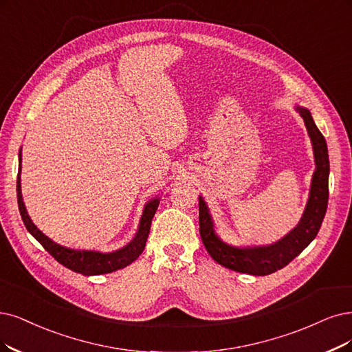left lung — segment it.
Instances as JSON below:
<instances>
[{
  "label": "left lung",
  "mask_w": 352,
  "mask_h": 352,
  "mask_svg": "<svg viewBox=\"0 0 352 352\" xmlns=\"http://www.w3.org/2000/svg\"><path fill=\"white\" fill-rule=\"evenodd\" d=\"M303 117L307 133L314 145L316 169L311 178L310 194L305 213L298 225L281 241L267 246H248L238 248L223 242L217 236L214 222L203 197H199V225L200 236L207 252L214 261L229 270L251 276H268L292 263L306 246L314 241L323 222L329 197V155L327 140L316 127L310 111L296 107Z\"/></svg>",
  "instance_id": "1"
}]
</instances>
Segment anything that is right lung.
Listing matches in <instances>:
<instances>
[{"instance_id":"obj_1","label":"right lung","mask_w":352,"mask_h":352,"mask_svg":"<svg viewBox=\"0 0 352 352\" xmlns=\"http://www.w3.org/2000/svg\"><path fill=\"white\" fill-rule=\"evenodd\" d=\"M20 171H21V151L19 153V175H17V203H19V210H20L21 219L25 225V229H28L32 235L41 242L43 248L63 267H67L75 272H80L82 276L107 274V272H113L116 270H120L127 267L129 264H132L135 259H138V256L143 252V250H145L152 219L160 206V199H153L149 203H146L140 217L139 230L136 233V236L133 238L132 242L123 246L122 250H117L109 254H102L97 251H76V250L65 248V246H60L56 242L49 239L32 222V219L29 217L28 210H25V206L23 203Z\"/></svg>"}]
</instances>
